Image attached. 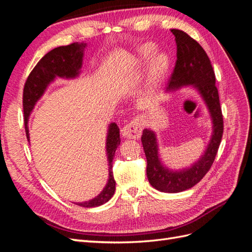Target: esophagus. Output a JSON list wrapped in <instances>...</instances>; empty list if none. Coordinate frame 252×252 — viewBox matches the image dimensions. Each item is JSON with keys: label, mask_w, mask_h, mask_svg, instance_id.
<instances>
[{"label": "esophagus", "mask_w": 252, "mask_h": 252, "mask_svg": "<svg viewBox=\"0 0 252 252\" xmlns=\"http://www.w3.org/2000/svg\"><path fill=\"white\" fill-rule=\"evenodd\" d=\"M122 135L128 139H139L142 133V124L139 119H133L130 123H128L122 128Z\"/></svg>", "instance_id": "34e87169"}]
</instances>
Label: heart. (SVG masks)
<instances>
[{"label": "heart", "instance_id": "b5f03b06", "mask_svg": "<svg viewBox=\"0 0 252 252\" xmlns=\"http://www.w3.org/2000/svg\"><path fill=\"white\" fill-rule=\"evenodd\" d=\"M157 47L154 44H144L136 50L134 55V64L142 66L146 64L152 56L156 53ZM169 68V59L164 53H158L151 59L149 63V69L146 80V88L148 90H154L157 88Z\"/></svg>", "mask_w": 252, "mask_h": 252}]
</instances>
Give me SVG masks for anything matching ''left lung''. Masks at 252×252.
Segmentation results:
<instances>
[{
  "label": "left lung",
  "instance_id": "8db88e82",
  "mask_svg": "<svg viewBox=\"0 0 252 252\" xmlns=\"http://www.w3.org/2000/svg\"><path fill=\"white\" fill-rule=\"evenodd\" d=\"M177 43V62L166 87V93L191 86L202 96L212 121L211 139L204 155L188 168L172 170L159 158L158 144L154 130L145 128L142 144L147 158V178L151 186L162 192L175 193L193 187L208 172L215 161L223 135V116L220 109L216 75L207 53L201 45L179 29H171Z\"/></svg>",
  "mask_w": 252,
  "mask_h": 252
}]
</instances>
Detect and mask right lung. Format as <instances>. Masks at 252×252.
<instances>
[{
	"label": "right lung",
	"instance_id": "obj_1",
	"mask_svg": "<svg viewBox=\"0 0 252 252\" xmlns=\"http://www.w3.org/2000/svg\"><path fill=\"white\" fill-rule=\"evenodd\" d=\"M86 43H73L67 46H61L46 53L30 72L23 91V109H24V123L27 140L29 142L28 119L32 112L36 102L46 91L49 84L57 78L75 79L81 73L83 65L84 50ZM121 143L120 129L116 123L108 126L107 139H106V156L108 161V182L102 192L94 199L82 203H74L82 207H97L108 202L116 190V181L112 172V159L116 150Z\"/></svg>",
	"mask_w": 252,
	"mask_h": 252
}]
</instances>
